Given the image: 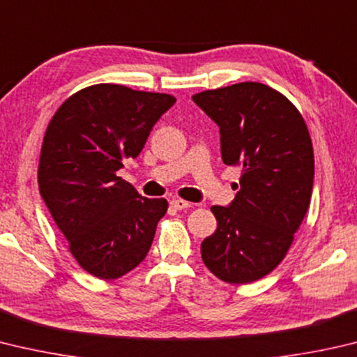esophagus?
I'll return each instance as SVG.
<instances>
[{
  "instance_id": "1",
  "label": "esophagus",
  "mask_w": 357,
  "mask_h": 357,
  "mask_svg": "<svg viewBox=\"0 0 357 357\" xmlns=\"http://www.w3.org/2000/svg\"><path fill=\"white\" fill-rule=\"evenodd\" d=\"M170 204H172V207H174V209H178V211L187 209V207H190V206H192V203H189V201L181 199V198H174V199H172V201H170Z\"/></svg>"
}]
</instances>
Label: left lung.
<instances>
[{"mask_svg":"<svg viewBox=\"0 0 357 357\" xmlns=\"http://www.w3.org/2000/svg\"><path fill=\"white\" fill-rule=\"evenodd\" d=\"M192 100L220 128L222 159L241 167L228 206H212L217 231L201 257L218 280L248 284L286 257L310 203L314 148L300 111L278 90L238 82L204 90Z\"/></svg>","mask_w":357,"mask_h":357,"instance_id":"obj_1","label":"left lung"}]
</instances>
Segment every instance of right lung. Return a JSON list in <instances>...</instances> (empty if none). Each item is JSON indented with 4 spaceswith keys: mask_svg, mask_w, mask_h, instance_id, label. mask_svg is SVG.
Listing matches in <instances>:
<instances>
[{
    "mask_svg": "<svg viewBox=\"0 0 357 357\" xmlns=\"http://www.w3.org/2000/svg\"><path fill=\"white\" fill-rule=\"evenodd\" d=\"M176 98L96 84L62 102L45 131L38 190L68 250L87 273L116 280L146 257L164 198H144L116 176L140 154Z\"/></svg>",
    "mask_w": 357,
    "mask_h": 357,
    "instance_id": "right-lung-1",
    "label": "right lung"
}]
</instances>
